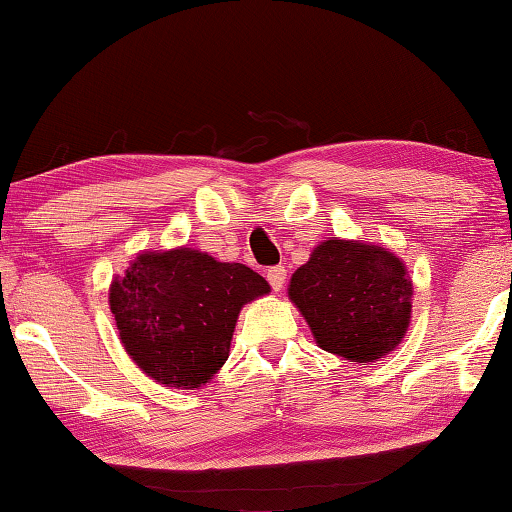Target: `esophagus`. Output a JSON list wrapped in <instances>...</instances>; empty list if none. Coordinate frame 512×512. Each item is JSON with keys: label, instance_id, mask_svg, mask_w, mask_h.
Here are the masks:
<instances>
[{"label": "esophagus", "instance_id": "obj_1", "mask_svg": "<svg viewBox=\"0 0 512 512\" xmlns=\"http://www.w3.org/2000/svg\"><path fill=\"white\" fill-rule=\"evenodd\" d=\"M266 280H269V285L280 291L282 287H285V280H287V269L285 266H271L269 271H266Z\"/></svg>", "mask_w": 512, "mask_h": 512}]
</instances>
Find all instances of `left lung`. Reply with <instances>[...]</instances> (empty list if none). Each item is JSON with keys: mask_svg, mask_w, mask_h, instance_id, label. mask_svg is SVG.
Returning a JSON list of instances; mask_svg holds the SVG:
<instances>
[{"mask_svg": "<svg viewBox=\"0 0 512 512\" xmlns=\"http://www.w3.org/2000/svg\"><path fill=\"white\" fill-rule=\"evenodd\" d=\"M412 285L401 259L380 246L328 239L291 275L289 298L323 351L373 362L410 323Z\"/></svg>", "mask_w": 512, "mask_h": 512, "instance_id": "8db88e82", "label": "left lung"}]
</instances>
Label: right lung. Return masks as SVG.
Segmentation results:
<instances>
[{"label":"right lung","mask_w":512,"mask_h":512,"mask_svg":"<svg viewBox=\"0 0 512 512\" xmlns=\"http://www.w3.org/2000/svg\"><path fill=\"white\" fill-rule=\"evenodd\" d=\"M262 294L269 282L248 266L177 248L136 257L109 303L132 360L161 385L193 389L223 367L239 310Z\"/></svg>","instance_id":"obj_1"}]
</instances>
